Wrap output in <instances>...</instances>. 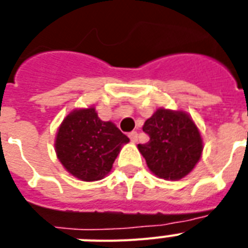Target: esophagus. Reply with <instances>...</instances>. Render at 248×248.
Masks as SVG:
<instances>
[{
  "label": "esophagus",
  "instance_id": "34e87169",
  "mask_svg": "<svg viewBox=\"0 0 248 248\" xmlns=\"http://www.w3.org/2000/svg\"><path fill=\"white\" fill-rule=\"evenodd\" d=\"M128 138H130V140H131L132 143H136L138 141V132L136 131H132L128 134Z\"/></svg>",
  "mask_w": 248,
  "mask_h": 248
}]
</instances>
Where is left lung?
<instances>
[{"instance_id": "obj_1", "label": "left lung", "mask_w": 248, "mask_h": 248, "mask_svg": "<svg viewBox=\"0 0 248 248\" xmlns=\"http://www.w3.org/2000/svg\"><path fill=\"white\" fill-rule=\"evenodd\" d=\"M143 131L148 134L149 141L138 148L149 170L161 179L179 180L200 161L202 139L186 113L158 109L145 121Z\"/></svg>"}]
</instances>
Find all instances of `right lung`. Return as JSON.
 <instances>
[{"label":"right lung","instance_id":"1","mask_svg":"<svg viewBox=\"0 0 248 248\" xmlns=\"http://www.w3.org/2000/svg\"><path fill=\"white\" fill-rule=\"evenodd\" d=\"M128 141L116 124L101 121L95 108L78 109L60 124L55 151L68 172L83 181H95L110 171L121 147Z\"/></svg>","mask_w":248,"mask_h":248}]
</instances>
